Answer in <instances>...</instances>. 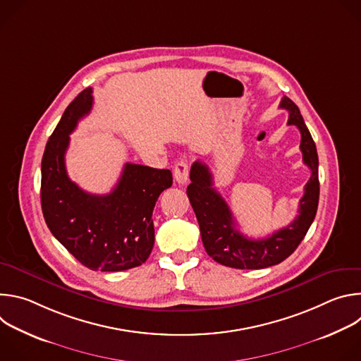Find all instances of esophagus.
Listing matches in <instances>:
<instances>
[{"label":"esophagus","instance_id":"obj_1","mask_svg":"<svg viewBox=\"0 0 361 361\" xmlns=\"http://www.w3.org/2000/svg\"><path fill=\"white\" fill-rule=\"evenodd\" d=\"M188 164L185 161H180L176 164L174 167V180L178 183V184H185L187 180H188Z\"/></svg>","mask_w":361,"mask_h":361}]
</instances>
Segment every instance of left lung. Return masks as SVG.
Listing matches in <instances>:
<instances>
[{
	"mask_svg": "<svg viewBox=\"0 0 361 361\" xmlns=\"http://www.w3.org/2000/svg\"><path fill=\"white\" fill-rule=\"evenodd\" d=\"M280 109L288 111V126H295L300 130L302 161L312 170V177L307 181L298 204V216L287 227L260 240L243 235L235 228L228 204L213 187V174L209 166L200 160L191 166V184L187 187V195L198 220L205 251L223 266L241 270L276 266L294 252L314 221L320 195L317 148L294 102L283 97Z\"/></svg>",
	"mask_w": 361,
	"mask_h": 361,
	"instance_id": "1",
	"label": "left lung"
}]
</instances>
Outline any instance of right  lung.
Segmentation results:
<instances>
[{"mask_svg":"<svg viewBox=\"0 0 361 361\" xmlns=\"http://www.w3.org/2000/svg\"><path fill=\"white\" fill-rule=\"evenodd\" d=\"M92 90L81 91L51 134L41 161V209L53 235L85 267L124 271L141 266L154 245L152 210L171 187L170 170L126 163L111 192L81 190L66 170L70 134L91 111Z\"/></svg>","mask_w":361,"mask_h":361,"instance_id":"1","label":"right lung"}]
</instances>
